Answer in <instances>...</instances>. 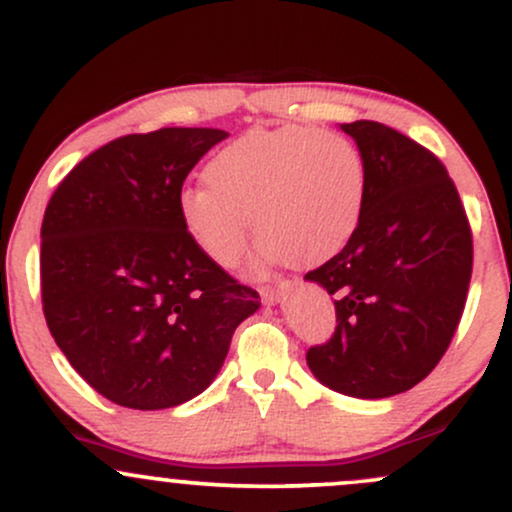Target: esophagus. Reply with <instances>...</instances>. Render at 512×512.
<instances>
[{
    "label": "esophagus",
    "mask_w": 512,
    "mask_h": 512,
    "mask_svg": "<svg viewBox=\"0 0 512 512\" xmlns=\"http://www.w3.org/2000/svg\"><path fill=\"white\" fill-rule=\"evenodd\" d=\"M281 289H284V281H281V284H274V286H262V301L264 303H276V298H279Z\"/></svg>",
    "instance_id": "obj_1"
}]
</instances>
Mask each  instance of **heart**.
<instances>
[{"label": "heart", "mask_w": 512, "mask_h": 512, "mask_svg": "<svg viewBox=\"0 0 512 512\" xmlns=\"http://www.w3.org/2000/svg\"><path fill=\"white\" fill-rule=\"evenodd\" d=\"M207 187H185L178 219L187 240L231 269L245 255L250 222L262 260L315 264L354 238L366 207V158L332 129L250 132L204 166Z\"/></svg>", "instance_id": "1"}]
</instances>
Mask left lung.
I'll return each mask as SVG.
<instances>
[{"mask_svg":"<svg viewBox=\"0 0 512 512\" xmlns=\"http://www.w3.org/2000/svg\"><path fill=\"white\" fill-rule=\"evenodd\" d=\"M366 158L354 238L305 274L327 289L337 327L305 361L322 385L383 399L426 378L455 337L472 279V228L436 154L373 120L342 125Z\"/></svg>","mask_w":512,"mask_h":512,"instance_id":"left-lung-1","label":"left lung"}]
</instances>
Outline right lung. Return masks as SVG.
I'll use <instances>...</instances> for the list:
<instances>
[{"label": "right lung", "mask_w": 512, "mask_h": 512, "mask_svg": "<svg viewBox=\"0 0 512 512\" xmlns=\"http://www.w3.org/2000/svg\"><path fill=\"white\" fill-rule=\"evenodd\" d=\"M228 132L163 127L76 163L40 228V291L72 368L127 409H168L207 390L260 293L216 267L178 219L187 173Z\"/></svg>", "instance_id": "right-lung-1"}]
</instances>
